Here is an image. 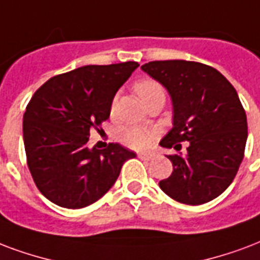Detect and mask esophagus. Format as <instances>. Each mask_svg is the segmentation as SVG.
I'll use <instances>...</instances> for the list:
<instances>
[{"label":"esophagus","instance_id":"34e87169","mask_svg":"<svg viewBox=\"0 0 260 260\" xmlns=\"http://www.w3.org/2000/svg\"><path fill=\"white\" fill-rule=\"evenodd\" d=\"M138 156L140 159H143V161H151L154 155L152 154H138Z\"/></svg>","mask_w":260,"mask_h":260}]
</instances>
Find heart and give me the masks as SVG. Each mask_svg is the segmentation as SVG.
I'll list each match as a JSON object with an SVG mask.
<instances>
[{
	"label": "heart",
	"mask_w": 260,
	"mask_h": 260,
	"mask_svg": "<svg viewBox=\"0 0 260 260\" xmlns=\"http://www.w3.org/2000/svg\"><path fill=\"white\" fill-rule=\"evenodd\" d=\"M135 91L139 95V98L143 101V104L148 102L156 95H165L164 87L152 79H142L135 84ZM117 108V99H113L112 106H110V112L114 113ZM154 131L144 128V126L138 125H129L125 126L121 131V140L122 143L126 144L128 147L135 148V150H146L150 147L152 139H154Z\"/></svg>",
	"instance_id": "obj_1"
}]
</instances>
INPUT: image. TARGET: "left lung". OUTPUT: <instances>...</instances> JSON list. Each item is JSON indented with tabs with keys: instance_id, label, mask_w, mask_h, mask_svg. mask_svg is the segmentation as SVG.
<instances>
[{
	"instance_id": "1",
	"label": "left lung",
	"mask_w": 260,
	"mask_h": 260,
	"mask_svg": "<svg viewBox=\"0 0 260 260\" xmlns=\"http://www.w3.org/2000/svg\"><path fill=\"white\" fill-rule=\"evenodd\" d=\"M169 91L173 128L161 140L173 172L159 188L184 205H203L219 196L235 180L244 158L247 116L235 87L215 68L195 61H151L142 67Z\"/></svg>"
}]
</instances>
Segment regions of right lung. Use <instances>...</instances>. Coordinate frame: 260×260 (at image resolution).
Here are the masks:
<instances>
[{
	"instance_id": "right-lung-1",
	"label": "right lung",
	"mask_w": 260,
	"mask_h": 260,
	"mask_svg": "<svg viewBox=\"0 0 260 260\" xmlns=\"http://www.w3.org/2000/svg\"><path fill=\"white\" fill-rule=\"evenodd\" d=\"M138 67L135 61L86 65L49 79L29 99L23 117L27 165L38 189L54 205H92L116 183L122 164L136 156L118 143L104 150L86 143Z\"/></svg>"
}]
</instances>
